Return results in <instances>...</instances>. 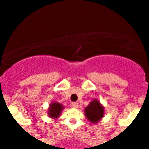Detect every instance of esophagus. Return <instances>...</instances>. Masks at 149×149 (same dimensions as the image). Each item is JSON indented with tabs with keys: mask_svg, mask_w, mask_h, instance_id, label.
Wrapping results in <instances>:
<instances>
[{
	"mask_svg": "<svg viewBox=\"0 0 149 149\" xmlns=\"http://www.w3.org/2000/svg\"><path fill=\"white\" fill-rule=\"evenodd\" d=\"M71 105H72V107L77 108V107H78V103H77V102H72V103H71Z\"/></svg>",
	"mask_w": 149,
	"mask_h": 149,
	"instance_id": "1",
	"label": "esophagus"
}]
</instances>
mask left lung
Wrapping results in <instances>:
<instances>
[{"label": "left lung", "instance_id": "left-lung-1", "mask_svg": "<svg viewBox=\"0 0 149 149\" xmlns=\"http://www.w3.org/2000/svg\"><path fill=\"white\" fill-rule=\"evenodd\" d=\"M85 115L91 122H97L103 117L104 107L97 100H94L85 109Z\"/></svg>", "mask_w": 149, "mask_h": 149}]
</instances>
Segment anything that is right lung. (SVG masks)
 Instances as JSON below:
<instances>
[{
  "mask_svg": "<svg viewBox=\"0 0 149 149\" xmlns=\"http://www.w3.org/2000/svg\"><path fill=\"white\" fill-rule=\"evenodd\" d=\"M63 107L59 103H52L50 106V111L49 115L50 116L53 118H56L58 117L59 115L61 113V110H63Z\"/></svg>",
  "mask_w": 149,
  "mask_h": 149,
  "instance_id": "1",
  "label": "right lung"
}]
</instances>
